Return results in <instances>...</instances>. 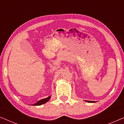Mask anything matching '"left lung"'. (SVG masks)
<instances>
[{"label":"left lung","instance_id":"obj_1","mask_svg":"<svg viewBox=\"0 0 124 124\" xmlns=\"http://www.w3.org/2000/svg\"><path fill=\"white\" fill-rule=\"evenodd\" d=\"M87 101V102H89V103H94L95 101Z\"/></svg>","mask_w":124,"mask_h":124}]
</instances>
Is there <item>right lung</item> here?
<instances>
[{
  "mask_svg": "<svg viewBox=\"0 0 124 124\" xmlns=\"http://www.w3.org/2000/svg\"><path fill=\"white\" fill-rule=\"evenodd\" d=\"M51 98V96H49L48 97H47V98H45V99H43L40 101H37L36 103H35L34 104H33L32 106H40V105L45 104V103H46L49 100H50Z\"/></svg>",
  "mask_w": 124,
  "mask_h": 124,
  "instance_id": "obj_1",
  "label": "right lung"
}]
</instances>
